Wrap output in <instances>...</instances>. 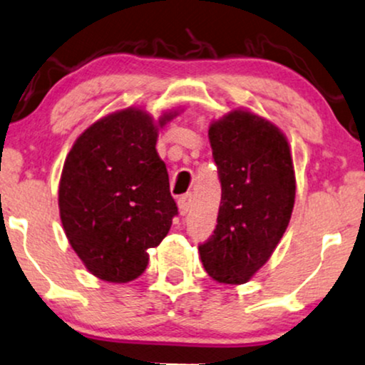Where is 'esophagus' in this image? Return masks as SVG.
<instances>
[{
    "instance_id": "esophagus-1",
    "label": "esophagus",
    "mask_w": 365,
    "mask_h": 365,
    "mask_svg": "<svg viewBox=\"0 0 365 365\" xmlns=\"http://www.w3.org/2000/svg\"><path fill=\"white\" fill-rule=\"evenodd\" d=\"M192 193H187V195H182L178 198V212L180 215H187L188 212L192 210Z\"/></svg>"
}]
</instances>
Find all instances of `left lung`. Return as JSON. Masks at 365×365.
<instances>
[{"instance_id":"left-lung-1","label":"left lung","mask_w":365,"mask_h":365,"mask_svg":"<svg viewBox=\"0 0 365 365\" xmlns=\"http://www.w3.org/2000/svg\"><path fill=\"white\" fill-rule=\"evenodd\" d=\"M209 141L222 197L214 234L198 255L217 283L242 284L266 264L292 219V150L276 124L249 109L212 121Z\"/></svg>"}]
</instances>
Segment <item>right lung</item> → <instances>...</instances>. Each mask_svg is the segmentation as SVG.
I'll return each mask as SVG.
<instances>
[{"label": "right lung", "instance_id": "add662e5", "mask_svg": "<svg viewBox=\"0 0 365 365\" xmlns=\"http://www.w3.org/2000/svg\"><path fill=\"white\" fill-rule=\"evenodd\" d=\"M182 110L155 121L143 108L98 119L68 151L58 183L63 232L91 274L128 283L145 273L178 214L168 172L156 151L160 128Z\"/></svg>", "mask_w": 365, "mask_h": 365}]
</instances>
